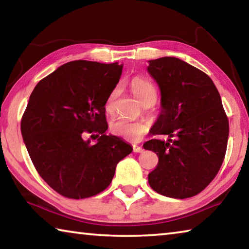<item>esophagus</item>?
I'll use <instances>...</instances> for the list:
<instances>
[{"label": "esophagus", "instance_id": "esophagus-1", "mask_svg": "<svg viewBox=\"0 0 249 249\" xmlns=\"http://www.w3.org/2000/svg\"><path fill=\"white\" fill-rule=\"evenodd\" d=\"M133 149H134V153H142V150H144L141 146H137V145H134Z\"/></svg>", "mask_w": 249, "mask_h": 249}]
</instances>
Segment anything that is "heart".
Returning <instances> with one entry per match:
<instances>
[{
  "mask_svg": "<svg viewBox=\"0 0 249 249\" xmlns=\"http://www.w3.org/2000/svg\"><path fill=\"white\" fill-rule=\"evenodd\" d=\"M130 90L141 103L145 102L147 100L156 101V96H157V91H156L154 84L148 80L141 77L134 78L130 81ZM119 94L120 88L116 87L107 96V103H105V109H107V113H113V111H114V102ZM109 128H111V132L115 136H119L129 142H138L145 135L147 125L142 121H133L120 117V119H116L112 122Z\"/></svg>",
  "mask_w": 249,
  "mask_h": 249,
  "instance_id": "1",
  "label": "heart"
}]
</instances>
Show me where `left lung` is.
Returning <instances> with one entry per match:
<instances>
[{
    "instance_id": "1",
    "label": "left lung",
    "mask_w": 249,
    "mask_h": 249,
    "mask_svg": "<svg viewBox=\"0 0 249 249\" xmlns=\"http://www.w3.org/2000/svg\"><path fill=\"white\" fill-rule=\"evenodd\" d=\"M148 62L161 94V112L151 134L169 137L144 144L159 158L148 182L159 195L187 199L203 191L220 170L229 119L215 84L203 71L175 57Z\"/></svg>"
}]
</instances>
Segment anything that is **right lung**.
I'll list each match as a JSON object with an SVG mask.
<instances>
[{
	"label": "right lung",
	"instance_id": "1",
	"mask_svg": "<svg viewBox=\"0 0 249 249\" xmlns=\"http://www.w3.org/2000/svg\"><path fill=\"white\" fill-rule=\"evenodd\" d=\"M123 66L75 60L59 67L33 90L20 130L37 172L50 188L69 199L102 192L117 162L132 146L107 129L105 103L119 83ZM87 133L97 144L84 141Z\"/></svg>",
	"mask_w": 249,
	"mask_h": 249
}]
</instances>
